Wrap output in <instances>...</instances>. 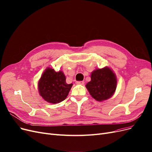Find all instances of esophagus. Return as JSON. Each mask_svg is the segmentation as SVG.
Returning <instances> with one entry per match:
<instances>
[{
    "mask_svg": "<svg viewBox=\"0 0 152 152\" xmlns=\"http://www.w3.org/2000/svg\"><path fill=\"white\" fill-rule=\"evenodd\" d=\"M76 84L84 85V81H76Z\"/></svg>",
    "mask_w": 152,
    "mask_h": 152,
    "instance_id": "esophagus-1",
    "label": "esophagus"
}]
</instances>
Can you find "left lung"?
Wrapping results in <instances>:
<instances>
[{
    "instance_id": "obj_1",
    "label": "left lung",
    "mask_w": 152,
    "mask_h": 152,
    "mask_svg": "<svg viewBox=\"0 0 152 152\" xmlns=\"http://www.w3.org/2000/svg\"><path fill=\"white\" fill-rule=\"evenodd\" d=\"M91 78L86 87L96 101L107 100L113 96L117 88V78L110 68L97 69L91 72Z\"/></svg>"
}]
</instances>
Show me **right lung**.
I'll return each instance as SVG.
<instances>
[{"label": "right lung", "mask_w": 152, "mask_h": 152, "mask_svg": "<svg viewBox=\"0 0 152 152\" xmlns=\"http://www.w3.org/2000/svg\"><path fill=\"white\" fill-rule=\"evenodd\" d=\"M72 84L66 83V77L61 71L45 69L38 81V91L44 100L51 104L64 101L68 96Z\"/></svg>", "instance_id": "add662e5"}]
</instances>
